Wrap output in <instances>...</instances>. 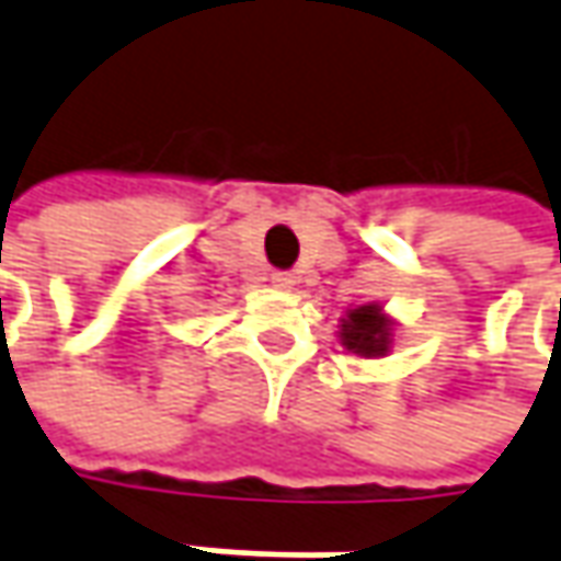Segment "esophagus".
Here are the masks:
<instances>
[{
    "mask_svg": "<svg viewBox=\"0 0 561 561\" xmlns=\"http://www.w3.org/2000/svg\"><path fill=\"white\" fill-rule=\"evenodd\" d=\"M270 282H273L276 288H291V285H295V276H291V273H273Z\"/></svg>",
    "mask_w": 561,
    "mask_h": 561,
    "instance_id": "34e87169",
    "label": "esophagus"
}]
</instances>
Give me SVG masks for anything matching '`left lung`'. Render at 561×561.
<instances>
[{"instance_id": "1", "label": "left lung", "mask_w": 561, "mask_h": 561, "mask_svg": "<svg viewBox=\"0 0 561 561\" xmlns=\"http://www.w3.org/2000/svg\"><path fill=\"white\" fill-rule=\"evenodd\" d=\"M341 344L357 357H385L391 347V319L378 304H363L341 319Z\"/></svg>"}]
</instances>
